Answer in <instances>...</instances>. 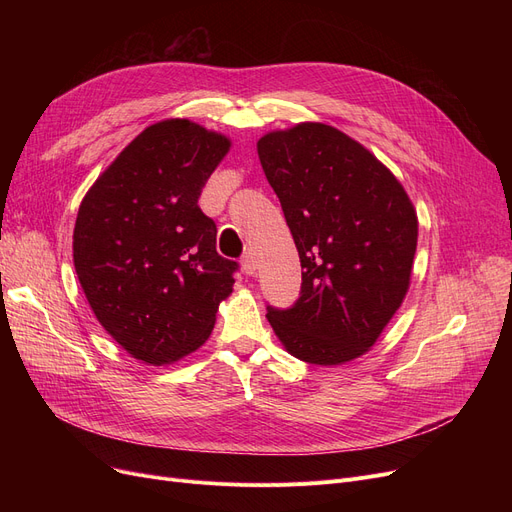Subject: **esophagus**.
I'll use <instances>...</instances> for the list:
<instances>
[{
	"instance_id": "obj_1",
	"label": "esophagus",
	"mask_w": 512,
	"mask_h": 512,
	"mask_svg": "<svg viewBox=\"0 0 512 512\" xmlns=\"http://www.w3.org/2000/svg\"><path fill=\"white\" fill-rule=\"evenodd\" d=\"M240 265H242V272H245L247 276H253L255 274V270H257V261H255V255L249 251V253H245L242 255V259H240Z\"/></svg>"
}]
</instances>
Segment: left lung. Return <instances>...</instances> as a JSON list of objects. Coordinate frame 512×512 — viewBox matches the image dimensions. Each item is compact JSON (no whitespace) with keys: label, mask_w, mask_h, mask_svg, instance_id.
I'll return each mask as SVG.
<instances>
[{"label":"left lung","mask_w":512,"mask_h":512,"mask_svg":"<svg viewBox=\"0 0 512 512\" xmlns=\"http://www.w3.org/2000/svg\"><path fill=\"white\" fill-rule=\"evenodd\" d=\"M257 153L303 267L297 303L267 305V319L292 357L313 365L357 359L407 294L413 203L384 164L328 124L265 134Z\"/></svg>","instance_id":"1"}]
</instances>
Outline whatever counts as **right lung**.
Listing matches in <instances>:
<instances>
[{"label":"right lung","mask_w":512,"mask_h":512,"mask_svg":"<svg viewBox=\"0 0 512 512\" xmlns=\"http://www.w3.org/2000/svg\"><path fill=\"white\" fill-rule=\"evenodd\" d=\"M230 149L191 120L145 128L80 203L74 267L85 297L122 348L172 363L209 338L238 263L215 251L201 211L205 182Z\"/></svg>","instance_id":"obj_1"}]
</instances>
